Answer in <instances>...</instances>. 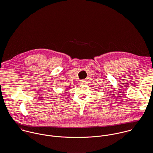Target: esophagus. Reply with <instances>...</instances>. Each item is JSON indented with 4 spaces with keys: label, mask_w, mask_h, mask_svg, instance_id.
<instances>
[{
    "label": "esophagus",
    "mask_w": 153,
    "mask_h": 153,
    "mask_svg": "<svg viewBox=\"0 0 153 153\" xmlns=\"http://www.w3.org/2000/svg\"><path fill=\"white\" fill-rule=\"evenodd\" d=\"M86 81L85 80V79H82L81 81V84H85V83H86Z\"/></svg>",
    "instance_id": "esophagus-1"
}]
</instances>
